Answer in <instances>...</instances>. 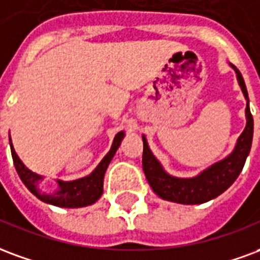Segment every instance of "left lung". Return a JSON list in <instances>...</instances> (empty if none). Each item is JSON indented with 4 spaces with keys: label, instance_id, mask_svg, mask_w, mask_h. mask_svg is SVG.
I'll return each instance as SVG.
<instances>
[{
    "label": "left lung",
    "instance_id": "left-lung-1",
    "mask_svg": "<svg viewBox=\"0 0 260 260\" xmlns=\"http://www.w3.org/2000/svg\"><path fill=\"white\" fill-rule=\"evenodd\" d=\"M233 66V65H231ZM237 72V79L241 86V90L247 100V126L238 138L234 151L217 164L212 165L209 169L204 170L200 176L192 179H177L166 173L152 152L149 151L145 137H143V169L145 177L148 180L151 188L155 194H158L164 200L184 204V205H195L204 204L208 201L219 197L221 192L230 187L241 173L245 165L247 156L251 151L252 136H253V117L248 105V91L244 83L240 70L233 66Z\"/></svg>",
    "mask_w": 260,
    "mask_h": 260
}]
</instances>
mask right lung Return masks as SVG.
<instances>
[{
	"label": "right lung",
	"mask_w": 260,
	"mask_h": 260,
	"mask_svg": "<svg viewBox=\"0 0 260 260\" xmlns=\"http://www.w3.org/2000/svg\"><path fill=\"white\" fill-rule=\"evenodd\" d=\"M123 136H124L123 132L117 133L115 136L111 151L105 155V158L102 159L101 164L96 166L95 170L90 176L83 177L80 180H75V181H68V183L58 180L59 190L52 195L43 194L37 188V181L41 180V176L33 173L31 170L27 169L22 164V160L19 159L15 149H13L12 143H11V152H12L13 165L16 168L19 177L31 194L36 195L43 202H47L51 205L60 206V208H80V206L91 205L96 200H100L102 191H104V176H105V172L108 169V165L111 164L113 155L116 152V149L119 148Z\"/></svg>",
	"instance_id": "1"
}]
</instances>
